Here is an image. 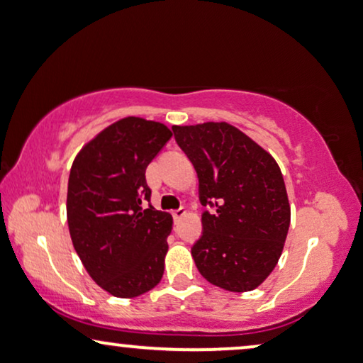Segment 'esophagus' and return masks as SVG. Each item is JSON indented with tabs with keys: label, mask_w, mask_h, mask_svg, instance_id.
<instances>
[{
	"label": "esophagus",
	"mask_w": 363,
	"mask_h": 363,
	"mask_svg": "<svg viewBox=\"0 0 363 363\" xmlns=\"http://www.w3.org/2000/svg\"><path fill=\"white\" fill-rule=\"evenodd\" d=\"M185 215H186V208H183V206H180V208L173 211V218H175V220H180V218H183V216H185Z\"/></svg>",
	"instance_id": "34e87169"
}]
</instances>
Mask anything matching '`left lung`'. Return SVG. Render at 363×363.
Here are the masks:
<instances>
[{
  "mask_svg": "<svg viewBox=\"0 0 363 363\" xmlns=\"http://www.w3.org/2000/svg\"><path fill=\"white\" fill-rule=\"evenodd\" d=\"M199 175L203 233L191 247L199 272L228 291L255 290L274 272L290 227L275 158L233 125L172 126Z\"/></svg>",
  "mask_w": 363,
  "mask_h": 363,
  "instance_id": "left-lung-1",
  "label": "left lung"
}]
</instances>
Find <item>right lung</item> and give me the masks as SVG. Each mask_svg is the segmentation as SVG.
I'll use <instances>...</instances> for the list:
<instances>
[{
	"label": "right lung",
	"mask_w": 363,
	"mask_h": 363,
	"mask_svg": "<svg viewBox=\"0 0 363 363\" xmlns=\"http://www.w3.org/2000/svg\"><path fill=\"white\" fill-rule=\"evenodd\" d=\"M172 135L158 121L126 116L89 140L69 170L73 247L88 275L120 298L147 294L163 277L173 218L141 203L152 196L147 167Z\"/></svg>",
	"instance_id": "obj_1"
}]
</instances>
